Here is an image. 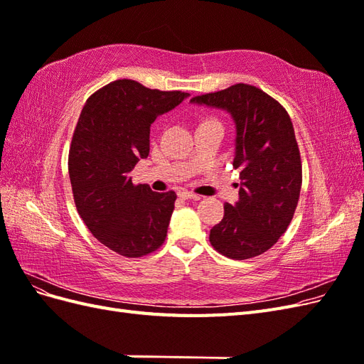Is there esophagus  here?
Listing matches in <instances>:
<instances>
[{
	"mask_svg": "<svg viewBox=\"0 0 364 364\" xmlns=\"http://www.w3.org/2000/svg\"><path fill=\"white\" fill-rule=\"evenodd\" d=\"M179 197H181V199H183V200H200V199H202L200 196L193 194V193H190V191H181V193H179Z\"/></svg>",
	"mask_w": 364,
	"mask_h": 364,
	"instance_id": "obj_1",
	"label": "esophagus"
}]
</instances>
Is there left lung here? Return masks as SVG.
I'll use <instances>...</instances> for the list:
<instances>
[{
  "label": "left lung",
  "instance_id": "left-lung-1",
  "mask_svg": "<svg viewBox=\"0 0 364 364\" xmlns=\"http://www.w3.org/2000/svg\"><path fill=\"white\" fill-rule=\"evenodd\" d=\"M191 103L225 111L235 124L238 200L225 205L209 241L232 259L261 255L287 230L299 200L302 165L291 119L274 98L245 83L194 97Z\"/></svg>",
  "mask_w": 364,
  "mask_h": 364
}]
</instances>
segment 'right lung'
<instances>
[{
    "instance_id": "obj_1",
    "label": "right lung",
    "mask_w": 364,
    "mask_h": 364,
    "mask_svg": "<svg viewBox=\"0 0 364 364\" xmlns=\"http://www.w3.org/2000/svg\"><path fill=\"white\" fill-rule=\"evenodd\" d=\"M190 94L117 80L85 103L70 150V179L82 220L102 245L123 257L156 250L167 235L176 193L134 185L130 171L150 151V126Z\"/></svg>"
}]
</instances>
